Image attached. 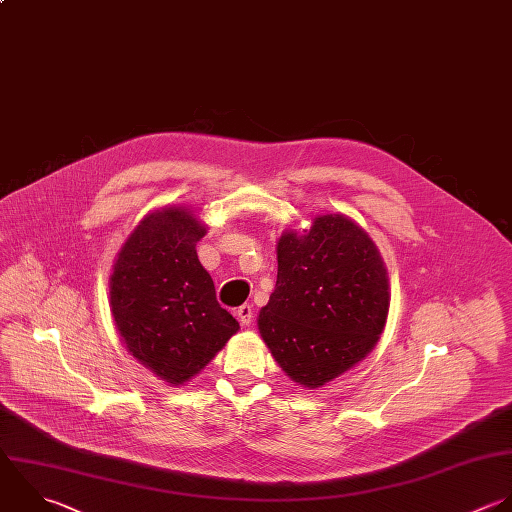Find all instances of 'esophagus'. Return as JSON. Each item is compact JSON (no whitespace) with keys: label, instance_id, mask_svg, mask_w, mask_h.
Listing matches in <instances>:
<instances>
[{"label":"esophagus","instance_id":"1","mask_svg":"<svg viewBox=\"0 0 512 512\" xmlns=\"http://www.w3.org/2000/svg\"><path fill=\"white\" fill-rule=\"evenodd\" d=\"M236 316L240 320L242 326H250L252 324V318H254V308L250 304H242L238 310H236Z\"/></svg>","mask_w":512,"mask_h":512}]
</instances>
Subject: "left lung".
Listing matches in <instances>:
<instances>
[{"label":"left lung","instance_id":"obj_1","mask_svg":"<svg viewBox=\"0 0 512 512\" xmlns=\"http://www.w3.org/2000/svg\"><path fill=\"white\" fill-rule=\"evenodd\" d=\"M278 276L258 330L278 366L314 390L364 360L386 326L384 260L352 218L320 214L276 242Z\"/></svg>","mask_w":512,"mask_h":512}]
</instances>
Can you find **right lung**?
Instances as JSON below:
<instances>
[{"label": "right lung", "mask_w": 512, "mask_h": 512, "mask_svg": "<svg viewBox=\"0 0 512 512\" xmlns=\"http://www.w3.org/2000/svg\"><path fill=\"white\" fill-rule=\"evenodd\" d=\"M208 224L186 206L146 214L110 274V310L128 352L168 386H182L240 330L216 300L196 242Z\"/></svg>", "instance_id": "obj_1"}]
</instances>
